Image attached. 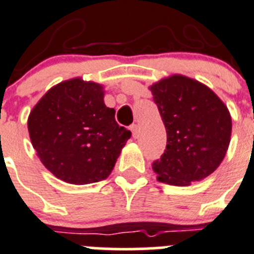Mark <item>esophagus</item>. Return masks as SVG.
I'll list each match as a JSON object with an SVG mask.
<instances>
[{
	"instance_id": "obj_1",
	"label": "esophagus",
	"mask_w": 254,
	"mask_h": 254,
	"mask_svg": "<svg viewBox=\"0 0 254 254\" xmlns=\"http://www.w3.org/2000/svg\"><path fill=\"white\" fill-rule=\"evenodd\" d=\"M130 130H131V132H132V136H134V138H138V135H139V125L132 124L131 127H130Z\"/></svg>"
}]
</instances>
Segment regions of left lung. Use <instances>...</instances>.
<instances>
[{
    "mask_svg": "<svg viewBox=\"0 0 254 254\" xmlns=\"http://www.w3.org/2000/svg\"><path fill=\"white\" fill-rule=\"evenodd\" d=\"M167 129V146L153 163L158 181L188 186L212 174L231 141L227 106L205 85L174 75L150 87Z\"/></svg>",
    "mask_w": 254,
    "mask_h": 254,
    "instance_id": "left-lung-1",
    "label": "left lung"
}]
</instances>
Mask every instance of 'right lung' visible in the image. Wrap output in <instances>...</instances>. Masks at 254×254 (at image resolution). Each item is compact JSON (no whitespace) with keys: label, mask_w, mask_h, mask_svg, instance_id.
Returning <instances> with one entry per match:
<instances>
[{"label":"right lung","mask_w":254,"mask_h":254,"mask_svg":"<svg viewBox=\"0 0 254 254\" xmlns=\"http://www.w3.org/2000/svg\"><path fill=\"white\" fill-rule=\"evenodd\" d=\"M27 127L42 164L77 186L108 178L131 136L104 104L103 86L81 79L49 90L31 111Z\"/></svg>","instance_id":"right-lung-1"}]
</instances>
